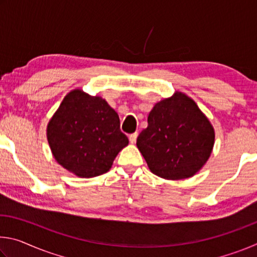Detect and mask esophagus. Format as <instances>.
Wrapping results in <instances>:
<instances>
[{"mask_svg":"<svg viewBox=\"0 0 257 257\" xmlns=\"http://www.w3.org/2000/svg\"><path fill=\"white\" fill-rule=\"evenodd\" d=\"M137 136H138V133H134L132 135H129V141H130V143H132V144H134V143H136Z\"/></svg>","mask_w":257,"mask_h":257,"instance_id":"obj_1","label":"esophagus"}]
</instances>
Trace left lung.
Instances as JSON below:
<instances>
[{
  "instance_id": "1",
  "label": "left lung",
  "mask_w": 257,
  "mask_h": 257,
  "mask_svg": "<svg viewBox=\"0 0 257 257\" xmlns=\"http://www.w3.org/2000/svg\"><path fill=\"white\" fill-rule=\"evenodd\" d=\"M147 122L137 138V147L154 175L186 179L207 162L214 145V129L186 94L177 92L156 103Z\"/></svg>"
}]
</instances>
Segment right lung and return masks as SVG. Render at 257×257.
<instances>
[{
	"label": "right lung",
	"mask_w": 257,
	"mask_h": 257,
	"mask_svg": "<svg viewBox=\"0 0 257 257\" xmlns=\"http://www.w3.org/2000/svg\"><path fill=\"white\" fill-rule=\"evenodd\" d=\"M47 141L60 165L80 178L107 172L128 145L118 113L101 96L73 89L47 124Z\"/></svg>",
	"instance_id": "1"
}]
</instances>
